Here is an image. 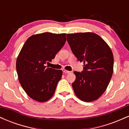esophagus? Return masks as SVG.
<instances>
[{"label": "esophagus", "mask_w": 129, "mask_h": 129, "mask_svg": "<svg viewBox=\"0 0 129 129\" xmlns=\"http://www.w3.org/2000/svg\"><path fill=\"white\" fill-rule=\"evenodd\" d=\"M62 72H63V73H65V74H69V73H70V72L66 70H65V69H63L62 70Z\"/></svg>", "instance_id": "obj_1"}]
</instances>
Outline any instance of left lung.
Listing matches in <instances>:
<instances>
[{
    "mask_svg": "<svg viewBox=\"0 0 129 129\" xmlns=\"http://www.w3.org/2000/svg\"><path fill=\"white\" fill-rule=\"evenodd\" d=\"M72 52L84 62L82 72H74L72 87L77 97L84 102L96 100L107 89L113 72V55L107 44L93 33L67 34Z\"/></svg>",
    "mask_w": 129,
    "mask_h": 129,
    "instance_id": "left-lung-1",
    "label": "left lung"
}]
</instances>
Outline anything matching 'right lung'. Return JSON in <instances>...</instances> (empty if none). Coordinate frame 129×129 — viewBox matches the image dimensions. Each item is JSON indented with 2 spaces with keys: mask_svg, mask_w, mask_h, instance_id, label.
Wrapping results in <instances>:
<instances>
[{
  "mask_svg": "<svg viewBox=\"0 0 129 129\" xmlns=\"http://www.w3.org/2000/svg\"><path fill=\"white\" fill-rule=\"evenodd\" d=\"M66 42V34L46 32L26 41L16 60L19 82L26 94L36 101L49 100L61 79L62 71L46 67Z\"/></svg>",
  "mask_w": 129,
  "mask_h": 129,
  "instance_id": "obj_1",
  "label": "right lung"
}]
</instances>
